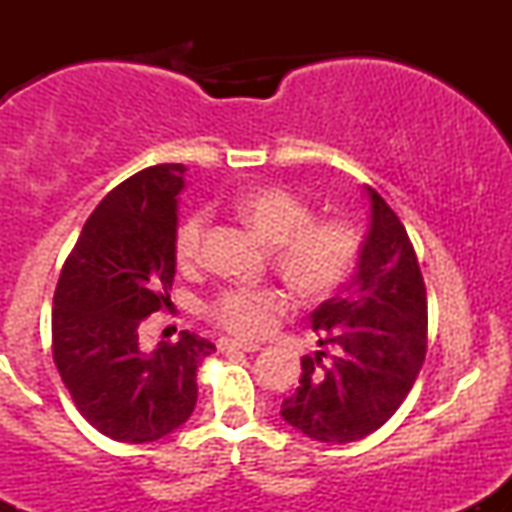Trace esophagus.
Instances as JSON below:
<instances>
[{"mask_svg":"<svg viewBox=\"0 0 512 512\" xmlns=\"http://www.w3.org/2000/svg\"><path fill=\"white\" fill-rule=\"evenodd\" d=\"M219 351H245V354H255V351H260V344L238 342V339H219Z\"/></svg>","mask_w":512,"mask_h":512,"instance_id":"34e87169","label":"esophagus"}]
</instances>
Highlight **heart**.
Here are the masks:
<instances>
[{
    "instance_id": "obj_1",
    "label": "heart",
    "mask_w": 512,
    "mask_h": 512,
    "mask_svg": "<svg viewBox=\"0 0 512 512\" xmlns=\"http://www.w3.org/2000/svg\"><path fill=\"white\" fill-rule=\"evenodd\" d=\"M233 214L250 231L274 245L272 260L281 279L305 303H322L349 284L361 260V236L351 221L339 216L313 219V209L284 185H252L231 199ZM209 219L192 211L173 233V257L190 272L202 260ZM289 301L272 286H226L204 303L214 325L245 339L272 332Z\"/></svg>"
}]
</instances>
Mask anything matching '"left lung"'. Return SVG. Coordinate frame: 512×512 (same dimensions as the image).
Listing matches in <instances>:
<instances>
[{"instance_id": "8db88e82", "label": "left lung", "mask_w": 512, "mask_h": 512, "mask_svg": "<svg viewBox=\"0 0 512 512\" xmlns=\"http://www.w3.org/2000/svg\"><path fill=\"white\" fill-rule=\"evenodd\" d=\"M370 233L344 296L310 315L322 351L301 358V380L284 399L286 424L320 443L378 431L414 387L426 358V284L414 245L390 204L366 185Z\"/></svg>"}]
</instances>
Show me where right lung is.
<instances>
[{"instance_id": "obj_1", "label": "right lung", "mask_w": 512, "mask_h": 512, "mask_svg": "<svg viewBox=\"0 0 512 512\" xmlns=\"http://www.w3.org/2000/svg\"><path fill=\"white\" fill-rule=\"evenodd\" d=\"M182 163L113 187L64 260L52 310V358L76 409L120 443H151L190 419L197 368L216 346L195 332L139 349V325L170 303Z\"/></svg>"}]
</instances>
